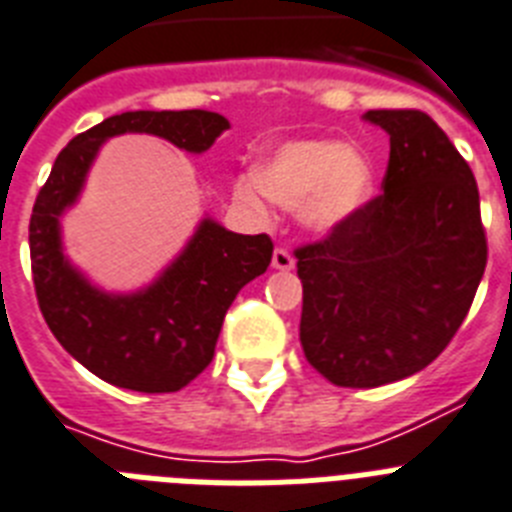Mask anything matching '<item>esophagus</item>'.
<instances>
[{
  "label": "esophagus",
  "instance_id": "obj_1",
  "mask_svg": "<svg viewBox=\"0 0 512 512\" xmlns=\"http://www.w3.org/2000/svg\"><path fill=\"white\" fill-rule=\"evenodd\" d=\"M273 268L276 270H292L294 268V257L286 247H276L273 252Z\"/></svg>",
  "mask_w": 512,
  "mask_h": 512
}]
</instances>
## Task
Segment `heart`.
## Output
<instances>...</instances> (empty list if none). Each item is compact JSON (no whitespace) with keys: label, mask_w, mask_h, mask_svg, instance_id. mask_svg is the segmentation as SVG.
<instances>
[{"label":"heart","mask_w":512,"mask_h":512,"mask_svg":"<svg viewBox=\"0 0 512 512\" xmlns=\"http://www.w3.org/2000/svg\"><path fill=\"white\" fill-rule=\"evenodd\" d=\"M257 181L281 205H299L307 226L334 228L371 199L373 170L363 155L336 141L305 139L265 157Z\"/></svg>","instance_id":"heart-1"}]
</instances>
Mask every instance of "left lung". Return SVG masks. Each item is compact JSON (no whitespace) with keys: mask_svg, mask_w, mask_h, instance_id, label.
<instances>
[{"mask_svg":"<svg viewBox=\"0 0 512 512\" xmlns=\"http://www.w3.org/2000/svg\"><path fill=\"white\" fill-rule=\"evenodd\" d=\"M365 120L389 134L384 191L294 249L307 363L350 389L434 363L486 268L479 186L447 134L421 110H368Z\"/></svg>","mask_w":512,"mask_h":512,"instance_id":"obj_1","label":"left lung"}]
</instances>
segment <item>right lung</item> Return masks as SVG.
Listing matches in <instances>:
<instances>
[{"label": "right lung", "instance_id": "1", "mask_svg": "<svg viewBox=\"0 0 512 512\" xmlns=\"http://www.w3.org/2000/svg\"><path fill=\"white\" fill-rule=\"evenodd\" d=\"M228 128L218 112L136 110L112 115L62 149L39 189L28 223L33 289L54 339L107 384L134 392H178L205 371L220 326L239 289L265 273L268 234H231L205 220L184 255L147 292L112 297L70 268L60 249V213L78 197L83 176L110 136L141 131L205 152Z\"/></svg>", "mask_w": 512, "mask_h": 512}]
</instances>
